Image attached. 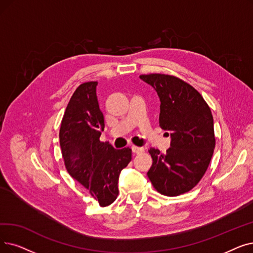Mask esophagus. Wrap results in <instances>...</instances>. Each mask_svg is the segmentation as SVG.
<instances>
[{"mask_svg": "<svg viewBox=\"0 0 253 253\" xmlns=\"http://www.w3.org/2000/svg\"><path fill=\"white\" fill-rule=\"evenodd\" d=\"M131 150H132L133 154H139V153L144 152V148H138V147H135V146L131 147Z\"/></svg>", "mask_w": 253, "mask_h": 253, "instance_id": "1", "label": "esophagus"}]
</instances>
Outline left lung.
Instances as JSON below:
<instances>
[{"label": "left lung", "instance_id": "left-lung-1", "mask_svg": "<svg viewBox=\"0 0 253 253\" xmlns=\"http://www.w3.org/2000/svg\"><path fill=\"white\" fill-rule=\"evenodd\" d=\"M139 79L156 91L160 127L170 133V147L166 154L150 148L153 163L148 178L161 194L178 196L201 181L213 156L211 109L193 86L174 76L155 73Z\"/></svg>", "mask_w": 253, "mask_h": 253}]
</instances>
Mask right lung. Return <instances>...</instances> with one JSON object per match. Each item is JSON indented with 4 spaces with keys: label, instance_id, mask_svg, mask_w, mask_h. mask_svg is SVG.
<instances>
[{
    "label": "right lung",
    "instance_id": "add662e5",
    "mask_svg": "<svg viewBox=\"0 0 253 253\" xmlns=\"http://www.w3.org/2000/svg\"><path fill=\"white\" fill-rule=\"evenodd\" d=\"M97 84L84 83L73 93L62 120L60 146L69 174L105 207L117 199L119 175L131 160V150H116L100 141L104 117Z\"/></svg>",
    "mask_w": 253,
    "mask_h": 253
}]
</instances>
